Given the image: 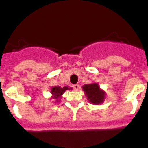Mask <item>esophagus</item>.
<instances>
[{"instance_id":"1","label":"esophagus","mask_w":148,"mask_h":148,"mask_svg":"<svg viewBox=\"0 0 148 148\" xmlns=\"http://www.w3.org/2000/svg\"><path fill=\"white\" fill-rule=\"evenodd\" d=\"M79 88H80V86H79V84H75L73 85V88H74V90H78L79 89Z\"/></svg>"}]
</instances>
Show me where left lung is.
Returning <instances> with one entry per match:
<instances>
[{"instance_id": "1", "label": "left lung", "mask_w": 148, "mask_h": 148, "mask_svg": "<svg viewBox=\"0 0 148 148\" xmlns=\"http://www.w3.org/2000/svg\"><path fill=\"white\" fill-rule=\"evenodd\" d=\"M82 88L88 97V99L93 104H100L104 101L105 93L99 89L97 83L84 84Z\"/></svg>"}]
</instances>
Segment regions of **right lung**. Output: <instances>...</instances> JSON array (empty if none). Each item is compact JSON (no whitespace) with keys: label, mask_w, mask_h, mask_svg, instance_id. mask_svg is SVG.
I'll use <instances>...</instances> for the list:
<instances>
[{"label":"right lung","mask_w":148,"mask_h":148,"mask_svg":"<svg viewBox=\"0 0 148 148\" xmlns=\"http://www.w3.org/2000/svg\"><path fill=\"white\" fill-rule=\"evenodd\" d=\"M71 89L70 88L68 87H64V88H60L59 86H55L51 88V93L53 95V99H56V102H58L60 99V97L66 90Z\"/></svg>","instance_id":"obj_1"}]
</instances>
